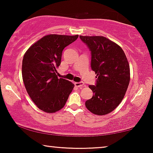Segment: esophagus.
I'll list each match as a JSON object with an SVG mask.
<instances>
[{"mask_svg": "<svg viewBox=\"0 0 153 153\" xmlns=\"http://www.w3.org/2000/svg\"><path fill=\"white\" fill-rule=\"evenodd\" d=\"M74 85H76V87H82L84 85V83H83V82H75L74 83Z\"/></svg>", "mask_w": 153, "mask_h": 153, "instance_id": "esophagus-1", "label": "esophagus"}]
</instances>
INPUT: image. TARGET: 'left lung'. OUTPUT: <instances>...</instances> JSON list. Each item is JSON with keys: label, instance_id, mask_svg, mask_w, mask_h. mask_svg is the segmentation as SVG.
Instances as JSON below:
<instances>
[{"label": "left lung", "instance_id": "1", "mask_svg": "<svg viewBox=\"0 0 153 153\" xmlns=\"http://www.w3.org/2000/svg\"><path fill=\"white\" fill-rule=\"evenodd\" d=\"M91 51V69L95 72V85L85 106L93 114L103 116L122 102L130 80L129 65L120 46L103 36H79Z\"/></svg>", "mask_w": 153, "mask_h": 153}]
</instances>
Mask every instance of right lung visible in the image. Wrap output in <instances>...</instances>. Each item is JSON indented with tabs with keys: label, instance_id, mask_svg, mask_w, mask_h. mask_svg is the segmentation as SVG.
<instances>
[{
	"label": "right lung",
	"instance_id": "obj_1",
	"mask_svg": "<svg viewBox=\"0 0 153 153\" xmlns=\"http://www.w3.org/2000/svg\"><path fill=\"white\" fill-rule=\"evenodd\" d=\"M78 37L46 35L24 54L22 78L25 88L35 105L43 111L55 113L61 109L74 88L72 82L58 78L56 68L61 62L63 49Z\"/></svg>",
	"mask_w": 153,
	"mask_h": 153
}]
</instances>
